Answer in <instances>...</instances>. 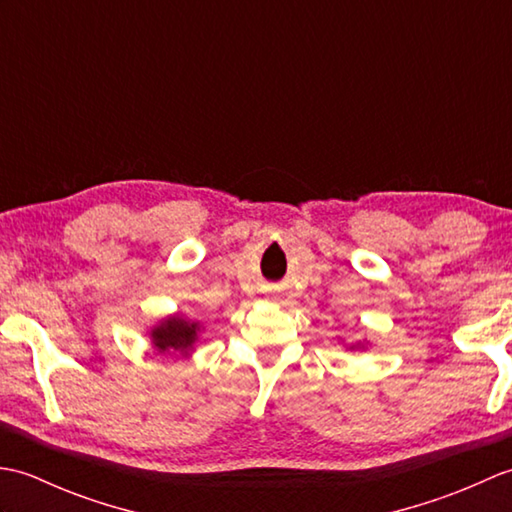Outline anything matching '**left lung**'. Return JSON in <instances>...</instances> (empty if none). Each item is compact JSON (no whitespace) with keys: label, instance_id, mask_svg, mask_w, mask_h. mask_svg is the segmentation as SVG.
I'll use <instances>...</instances> for the list:
<instances>
[{"label":"left lung","instance_id":"obj_1","mask_svg":"<svg viewBox=\"0 0 512 512\" xmlns=\"http://www.w3.org/2000/svg\"><path fill=\"white\" fill-rule=\"evenodd\" d=\"M341 343H343L345 350H367V347L372 345V343H369L367 339H356V341H352V343H345V341H341Z\"/></svg>","mask_w":512,"mask_h":512}]
</instances>
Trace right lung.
Wrapping results in <instances>:
<instances>
[{
    "instance_id": "obj_1",
    "label": "right lung",
    "mask_w": 512,
    "mask_h": 512,
    "mask_svg": "<svg viewBox=\"0 0 512 512\" xmlns=\"http://www.w3.org/2000/svg\"><path fill=\"white\" fill-rule=\"evenodd\" d=\"M202 332L204 323L173 312L151 325L149 341L158 354L189 358L195 352V345L202 341Z\"/></svg>"
}]
</instances>
